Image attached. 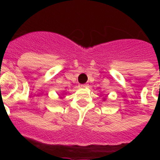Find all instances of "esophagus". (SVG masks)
I'll use <instances>...</instances> for the list:
<instances>
[{"mask_svg":"<svg viewBox=\"0 0 160 160\" xmlns=\"http://www.w3.org/2000/svg\"><path fill=\"white\" fill-rule=\"evenodd\" d=\"M87 86H88V85H87V84H84V85H81V86H80V87H87Z\"/></svg>","mask_w":160,"mask_h":160,"instance_id":"34e87169","label":"esophagus"}]
</instances>
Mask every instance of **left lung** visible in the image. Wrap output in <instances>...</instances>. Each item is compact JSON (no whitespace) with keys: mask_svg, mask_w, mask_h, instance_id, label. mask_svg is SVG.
I'll return each instance as SVG.
<instances>
[{"mask_svg":"<svg viewBox=\"0 0 160 160\" xmlns=\"http://www.w3.org/2000/svg\"><path fill=\"white\" fill-rule=\"evenodd\" d=\"M103 100L105 101V100H106V98H103Z\"/></svg>","mask_w":160,"mask_h":160,"instance_id":"8db88e82","label":"left lung"}]
</instances>
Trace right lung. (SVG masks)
Wrapping results in <instances>:
<instances>
[{"mask_svg":"<svg viewBox=\"0 0 160 160\" xmlns=\"http://www.w3.org/2000/svg\"><path fill=\"white\" fill-rule=\"evenodd\" d=\"M65 94V93H64ZM64 94L63 93H61V94H59V96H60V98H63V96H64Z\"/></svg>","mask_w":160,"mask_h":160,"instance_id":"right-lung-1","label":"right lung"}]
</instances>
